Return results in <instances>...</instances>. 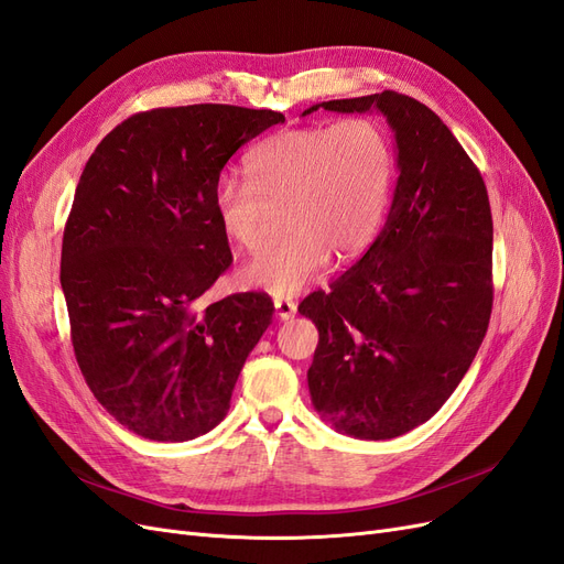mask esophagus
<instances>
[{
  "instance_id": "34e87169",
  "label": "esophagus",
  "mask_w": 564,
  "mask_h": 564,
  "mask_svg": "<svg viewBox=\"0 0 564 564\" xmlns=\"http://www.w3.org/2000/svg\"><path fill=\"white\" fill-rule=\"evenodd\" d=\"M275 311L280 319H292L296 315V303L289 299H275Z\"/></svg>"
}]
</instances>
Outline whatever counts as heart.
Masks as SVG:
<instances>
[{"mask_svg": "<svg viewBox=\"0 0 564 564\" xmlns=\"http://www.w3.org/2000/svg\"><path fill=\"white\" fill-rule=\"evenodd\" d=\"M395 183V148L371 117L286 129L256 145L247 181H220L216 220L230 242L259 251L284 212L286 235L240 270V282L292 296L377 237Z\"/></svg>", "mask_w": 564, "mask_h": 564, "instance_id": "1", "label": "heart"}]
</instances>
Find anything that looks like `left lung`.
<instances>
[{
  "label": "left lung",
  "instance_id": "obj_1",
  "mask_svg": "<svg viewBox=\"0 0 564 564\" xmlns=\"http://www.w3.org/2000/svg\"><path fill=\"white\" fill-rule=\"evenodd\" d=\"M379 110L395 131L398 187L377 240L299 313L319 332L308 388L336 431L390 440L449 400L489 327L491 209L485 181L447 124L383 91L313 106Z\"/></svg>",
  "mask_w": 564,
  "mask_h": 564
}]
</instances>
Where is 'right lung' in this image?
I'll list each match as a JSON object with an SVG mask.
<instances>
[{"label":"right lung","instance_id":"right-lung-1","mask_svg":"<svg viewBox=\"0 0 564 564\" xmlns=\"http://www.w3.org/2000/svg\"><path fill=\"white\" fill-rule=\"evenodd\" d=\"M280 122L220 104L135 112L79 176L61 251L75 357L106 412L145 440L216 429L275 313L263 292L202 296L232 263L214 212L220 172Z\"/></svg>","mask_w":564,"mask_h":564}]
</instances>
